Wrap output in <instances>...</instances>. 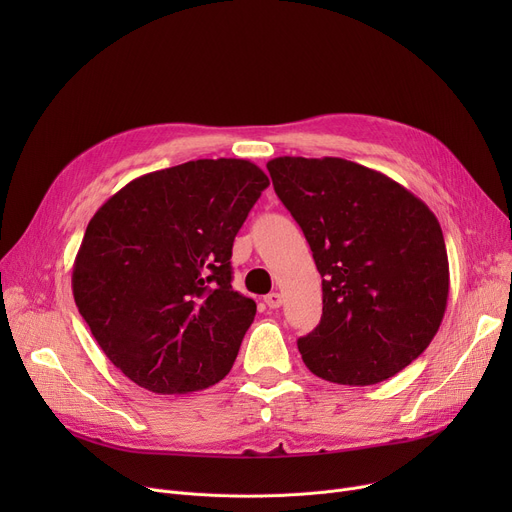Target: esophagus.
I'll return each instance as SVG.
<instances>
[{
	"mask_svg": "<svg viewBox=\"0 0 512 512\" xmlns=\"http://www.w3.org/2000/svg\"><path fill=\"white\" fill-rule=\"evenodd\" d=\"M265 305L270 307V309H278L282 305V294L280 292H270L265 297Z\"/></svg>",
	"mask_w": 512,
	"mask_h": 512,
	"instance_id": "1",
	"label": "esophagus"
}]
</instances>
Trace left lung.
Segmentation results:
<instances>
[{"instance_id":"1","label":"left lung","mask_w":512,"mask_h":512,"mask_svg":"<svg viewBox=\"0 0 512 512\" xmlns=\"http://www.w3.org/2000/svg\"><path fill=\"white\" fill-rule=\"evenodd\" d=\"M301 226L324 290L319 326L299 338L305 365L342 386H371L434 340L448 301L440 222L392 178L340 157L267 161Z\"/></svg>"}]
</instances>
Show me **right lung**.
<instances>
[{
    "label": "right lung",
    "mask_w": 512,
    "mask_h": 512,
    "mask_svg": "<svg viewBox=\"0 0 512 512\" xmlns=\"http://www.w3.org/2000/svg\"><path fill=\"white\" fill-rule=\"evenodd\" d=\"M267 184L247 159H197L134 178L97 209L72 292L128 380L188 394L226 378L257 311L232 290V245Z\"/></svg>",
    "instance_id": "right-lung-1"
}]
</instances>
